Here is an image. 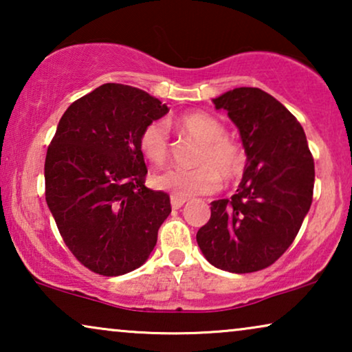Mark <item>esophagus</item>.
I'll use <instances>...</instances> for the list:
<instances>
[{
  "instance_id": "obj_1",
  "label": "esophagus",
  "mask_w": 352,
  "mask_h": 352,
  "mask_svg": "<svg viewBox=\"0 0 352 352\" xmlns=\"http://www.w3.org/2000/svg\"><path fill=\"white\" fill-rule=\"evenodd\" d=\"M186 204V199L184 197H177V195H171V206L175 210H177V208H181L182 205Z\"/></svg>"
}]
</instances>
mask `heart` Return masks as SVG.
Masks as SVG:
<instances>
[{
    "label": "heart",
    "instance_id": "1",
    "mask_svg": "<svg viewBox=\"0 0 352 352\" xmlns=\"http://www.w3.org/2000/svg\"><path fill=\"white\" fill-rule=\"evenodd\" d=\"M176 128L200 142L194 157L195 168H175L153 177L158 189L177 197L211 194L223 184H232L242 177L247 153L237 139L226 134L224 123L206 112H190L176 120ZM138 147L153 165L170 160L171 142L165 123L153 120L141 129Z\"/></svg>",
    "mask_w": 352,
    "mask_h": 352
}]
</instances>
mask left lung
Here are the masks:
<instances>
[{"mask_svg":"<svg viewBox=\"0 0 352 352\" xmlns=\"http://www.w3.org/2000/svg\"><path fill=\"white\" fill-rule=\"evenodd\" d=\"M213 102L237 124L247 168L229 200L211 201L197 243L218 269L256 272L276 263L295 240L312 204L314 158L295 115L271 94L235 88Z\"/></svg>","mask_w":352,"mask_h":352,"instance_id":"1","label":"left lung"}]
</instances>
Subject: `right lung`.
I'll return each mask as SVG.
<instances>
[{
  "mask_svg": "<svg viewBox=\"0 0 352 352\" xmlns=\"http://www.w3.org/2000/svg\"><path fill=\"white\" fill-rule=\"evenodd\" d=\"M146 91L107 83L76 99L57 124L45 162L46 204L72 254L99 276L146 263L170 197L146 187L138 138L168 113Z\"/></svg>",
  "mask_w": 352,
  "mask_h": 352,
  "instance_id": "add662e5",
  "label": "right lung"
}]
</instances>
